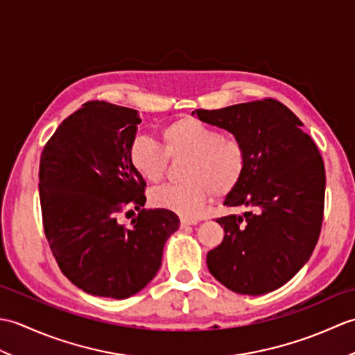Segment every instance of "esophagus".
Masks as SVG:
<instances>
[{
    "label": "esophagus",
    "instance_id": "34e87169",
    "mask_svg": "<svg viewBox=\"0 0 355 355\" xmlns=\"http://www.w3.org/2000/svg\"><path fill=\"white\" fill-rule=\"evenodd\" d=\"M198 221L195 220H187V218H182V227H187V225H195Z\"/></svg>",
    "mask_w": 355,
    "mask_h": 355
}]
</instances>
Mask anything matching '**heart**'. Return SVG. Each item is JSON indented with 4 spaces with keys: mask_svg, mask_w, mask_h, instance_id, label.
Listing matches in <instances>:
<instances>
[{
    "mask_svg": "<svg viewBox=\"0 0 355 355\" xmlns=\"http://www.w3.org/2000/svg\"><path fill=\"white\" fill-rule=\"evenodd\" d=\"M160 137L163 148L146 135H137L128 150L135 172L150 183L166 177L169 158H184V182L154 189L150 193L154 206L193 218L210 197L225 198L239 186L247 169V149L239 139L223 137L220 130L191 116L164 125Z\"/></svg>",
    "mask_w": 355,
    "mask_h": 355,
    "instance_id": "heart-1",
    "label": "heart"
}]
</instances>
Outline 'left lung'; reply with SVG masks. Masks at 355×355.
I'll list each match as a JSON object with an SVG mask.
<instances>
[{"mask_svg": "<svg viewBox=\"0 0 355 355\" xmlns=\"http://www.w3.org/2000/svg\"><path fill=\"white\" fill-rule=\"evenodd\" d=\"M200 120L244 143L247 169L224 200L243 215L218 218L223 243L207 253L209 271L229 290L266 294L302 268L319 241L325 164L302 122L276 99L195 110Z\"/></svg>", "mask_w": 355, "mask_h": 355, "instance_id": "1", "label": "left lung"}]
</instances>
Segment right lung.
Masks as SVG:
<instances>
[{"label":"right lung","mask_w":355,"mask_h":355,"mask_svg":"<svg viewBox=\"0 0 355 355\" xmlns=\"http://www.w3.org/2000/svg\"><path fill=\"white\" fill-rule=\"evenodd\" d=\"M140 122L135 110L89 101L58 126L41 154L45 238L69 281L93 296L126 299L145 288L180 227L172 210L141 209L146 182L128 155ZM128 207L141 212L125 226L118 218Z\"/></svg>","instance_id":"right-lung-1"}]
</instances>
